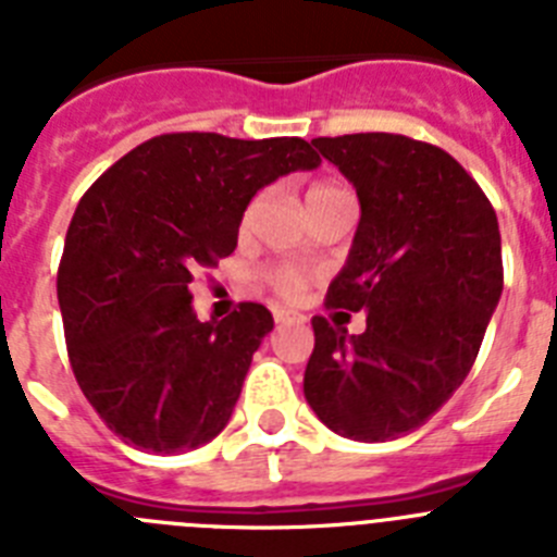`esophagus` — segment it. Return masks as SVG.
<instances>
[{"mask_svg":"<svg viewBox=\"0 0 557 557\" xmlns=\"http://www.w3.org/2000/svg\"><path fill=\"white\" fill-rule=\"evenodd\" d=\"M273 318H275V323H304L301 314L289 312V309H284V307H275Z\"/></svg>","mask_w":557,"mask_h":557,"instance_id":"1","label":"esophagus"}]
</instances>
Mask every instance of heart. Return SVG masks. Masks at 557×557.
Listing matches in <instances>:
<instances>
[{
  "label": "heart",
  "instance_id": "b5f03b06",
  "mask_svg": "<svg viewBox=\"0 0 557 557\" xmlns=\"http://www.w3.org/2000/svg\"><path fill=\"white\" fill-rule=\"evenodd\" d=\"M337 195H348V191L339 184H334V181H314V184L307 189V206L321 203V200L326 198H337ZM259 206H262V195H256V198L248 200L243 218H239V234H248ZM268 282L270 287H273L278 295H284V298H298L301 289L307 287V275L295 268H275L268 273Z\"/></svg>",
  "mask_w": 557,
  "mask_h": 557
}]
</instances>
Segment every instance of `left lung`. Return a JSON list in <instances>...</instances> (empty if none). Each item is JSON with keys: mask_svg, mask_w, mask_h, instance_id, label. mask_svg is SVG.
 I'll return each mask as SVG.
<instances>
[{"mask_svg": "<svg viewBox=\"0 0 557 557\" xmlns=\"http://www.w3.org/2000/svg\"><path fill=\"white\" fill-rule=\"evenodd\" d=\"M312 145L351 181L362 211L326 307L366 309V332L312 318L304 396L337 435L396 441L426 424L474 366L502 295L496 211L426 141L351 133Z\"/></svg>", "mask_w": 557, "mask_h": 557, "instance_id": "obj_1", "label": "left lung"}]
</instances>
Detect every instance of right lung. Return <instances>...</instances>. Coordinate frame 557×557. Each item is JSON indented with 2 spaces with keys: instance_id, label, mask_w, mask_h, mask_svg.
Masks as SVG:
<instances>
[{
  "instance_id": "1",
  "label": "right lung",
  "mask_w": 557,
  "mask_h": 557,
  "mask_svg": "<svg viewBox=\"0 0 557 557\" xmlns=\"http://www.w3.org/2000/svg\"><path fill=\"white\" fill-rule=\"evenodd\" d=\"M318 164L298 136L164 133L88 186L66 231L58 304L77 385L125 444L181 455L228 424L273 314L248 301L200 323L189 284L234 253L256 191Z\"/></svg>"
}]
</instances>
